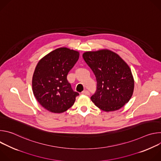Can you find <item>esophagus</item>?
Wrapping results in <instances>:
<instances>
[{"instance_id": "34e87169", "label": "esophagus", "mask_w": 161, "mask_h": 161, "mask_svg": "<svg viewBox=\"0 0 161 161\" xmlns=\"http://www.w3.org/2000/svg\"><path fill=\"white\" fill-rule=\"evenodd\" d=\"M81 94H82L83 95H86V96L90 95V92H89L88 90H84V91L82 92Z\"/></svg>"}]
</instances>
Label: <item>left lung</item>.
Wrapping results in <instances>:
<instances>
[{
    "label": "left lung",
    "mask_w": 161,
    "mask_h": 161,
    "mask_svg": "<svg viewBox=\"0 0 161 161\" xmlns=\"http://www.w3.org/2000/svg\"><path fill=\"white\" fill-rule=\"evenodd\" d=\"M83 57L96 78V91L90 97L95 105L104 111H113L127 103L134 86L128 65L117 54L106 50L87 52Z\"/></svg>",
    "instance_id": "left-lung-1"
}]
</instances>
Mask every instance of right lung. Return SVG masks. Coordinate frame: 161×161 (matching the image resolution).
Returning a JSON list of instances; mask_svg holds the SVG:
<instances>
[{
    "label": "right lung",
    "mask_w": 161,
    "mask_h": 161,
    "mask_svg": "<svg viewBox=\"0 0 161 161\" xmlns=\"http://www.w3.org/2000/svg\"><path fill=\"white\" fill-rule=\"evenodd\" d=\"M78 58V52L60 48L38 62L32 78V90L35 97L46 109L60 113L74 104L79 93L73 90L67 76Z\"/></svg>",
    "instance_id": "1"
}]
</instances>
